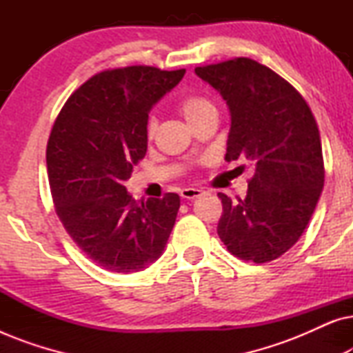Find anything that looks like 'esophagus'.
Masks as SVG:
<instances>
[{"instance_id": "1", "label": "esophagus", "mask_w": 353, "mask_h": 353, "mask_svg": "<svg viewBox=\"0 0 353 353\" xmlns=\"http://www.w3.org/2000/svg\"><path fill=\"white\" fill-rule=\"evenodd\" d=\"M180 196L186 201H192L196 197L202 196V190H196V188H185V190L180 191Z\"/></svg>"}]
</instances>
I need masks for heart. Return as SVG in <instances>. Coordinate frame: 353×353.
<instances>
[{
  "label": "heart",
  "instance_id": "b5f03b06",
  "mask_svg": "<svg viewBox=\"0 0 353 353\" xmlns=\"http://www.w3.org/2000/svg\"><path fill=\"white\" fill-rule=\"evenodd\" d=\"M176 110L192 127V125L199 122L201 119H204L205 115L215 114V105L204 94L190 93V94L181 96V98L176 101ZM156 130H157L156 120L149 119L146 123V138L152 139L154 134H156Z\"/></svg>",
  "mask_w": 353,
  "mask_h": 353
}]
</instances>
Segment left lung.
Masks as SVG:
<instances>
[{
    "label": "left lung",
    "instance_id": "8db88e82",
    "mask_svg": "<svg viewBox=\"0 0 353 353\" xmlns=\"http://www.w3.org/2000/svg\"><path fill=\"white\" fill-rule=\"evenodd\" d=\"M194 72L230 108L225 161L248 159L255 167L244 199L219 192L223 212L216 233L238 259L272 262L301 238L325 185L316 120L289 81L249 57Z\"/></svg>",
    "mask_w": 353,
    "mask_h": 353
}]
</instances>
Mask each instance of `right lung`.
Listing matches in <instances>:
<instances>
[{"mask_svg": "<svg viewBox=\"0 0 353 353\" xmlns=\"http://www.w3.org/2000/svg\"><path fill=\"white\" fill-rule=\"evenodd\" d=\"M185 72H98L70 94L51 128L46 165L56 214L88 259L109 272L156 262L175 225L180 196L137 202L123 181L146 156L148 112Z\"/></svg>", "mask_w": 353, "mask_h": 353, "instance_id": "add662e5", "label": "right lung"}]
</instances>
